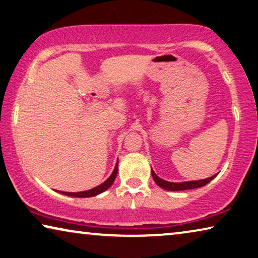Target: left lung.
Instances as JSON below:
<instances>
[{
  "instance_id": "obj_1",
  "label": "left lung",
  "mask_w": 258,
  "mask_h": 258,
  "mask_svg": "<svg viewBox=\"0 0 258 258\" xmlns=\"http://www.w3.org/2000/svg\"><path fill=\"white\" fill-rule=\"evenodd\" d=\"M151 171H152L154 182H155L160 187H162V189L167 190V191H184V190L198 189V187L206 185L207 183H210L211 180H212L215 176H217V175H213L209 178L199 179V180H186V182H168V180H164L161 177H159V176L154 172L153 169H151Z\"/></svg>"
}]
</instances>
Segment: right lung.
Returning <instances> with one entry per match:
<instances>
[{
    "instance_id": "1",
    "label": "right lung",
    "mask_w": 258,
    "mask_h": 258,
    "mask_svg": "<svg viewBox=\"0 0 258 258\" xmlns=\"http://www.w3.org/2000/svg\"><path fill=\"white\" fill-rule=\"evenodd\" d=\"M117 172H118V160H117L116 167H114L112 174L110 175V177L107 178L105 182H103L102 184H99V185L92 187V189H90V190L81 191V192H63V191H59V192H60L61 195L69 196V197H76V198L95 197V196H97L99 194H102V192L106 191L111 185H112V183L114 182V179H116V177H117Z\"/></svg>"
}]
</instances>
